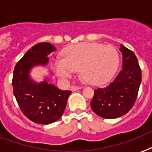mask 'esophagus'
<instances>
[{"label": "esophagus", "mask_w": 152, "mask_h": 152, "mask_svg": "<svg viewBox=\"0 0 152 152\" xmlns=\"http://www.w3.org/2000/svg\"><path fill=\"white\" fill-rule=\"evenodd\" d=\"M81 86H76V85H74V86H72V87H71V91H77V90H78V89H81Z\"/></svg>", "instance_id": "obj_1"}]
</instances>
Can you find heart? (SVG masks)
<instances>
[{
	"label": "heart",
	"instance_id": "1",
	"mask_svg": "<svg viewBox=\"0 0 152 152\" xmlns=\"http://www.w3.org/2000/svg\"><path fill=\"white\" fill-rule=\"evenodd\" d=\"M119 64V54L112 46L96 42H84L71 46L64 58H56L53 67L56 75L68 80L80 68L82 76L92 84L102 85L109 81Z\"/></svg>",
	"mask_w": 152,
	"mask_h": 152
}]
</instances>
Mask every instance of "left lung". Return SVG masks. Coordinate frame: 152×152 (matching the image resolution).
Returning a JSON list of instances; mask_svg holds the SVG:
<instances>
[{
  "label": "left lung",
  "mask_w": 152,
  "mask_h": 152,
  "mask_svg": "<svg viewBox=\"0 0 152 152\" xmlns=\"http://www.w3.org/2000/svg\"><path fill=\"white\" fill-rule=\"evenodd\" d=\"M122 70L105 88L95 90L90 105L98 116L115 119L124 116L134 106L141 82V70L134 53L120 45Z\"/></svg>",
  "instance_id": "8db88e82"
}]
</instances>
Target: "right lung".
Listing matches in <instances>:
<instances>
[{
    "mask_svg": "<svg viewBox=\"0 0 152 152\" xmlns=\"http://www.w3.org/2000/svg\"><path fill=\"white\" fill-rule=\"evenodd\" d=\"M55 50V46L50 42L38 43L26 52L14 69V96L24 115L36 124H50L58 120L71 93L48 84L46 80L36 83L29 77L31 68L47 64L48 55Z\"/></svg>",
    "mask_w": 152,
    "mask_h": 152,
    "instance_id": "obj_1",
    "label": "right lung"
}]
</instances>
